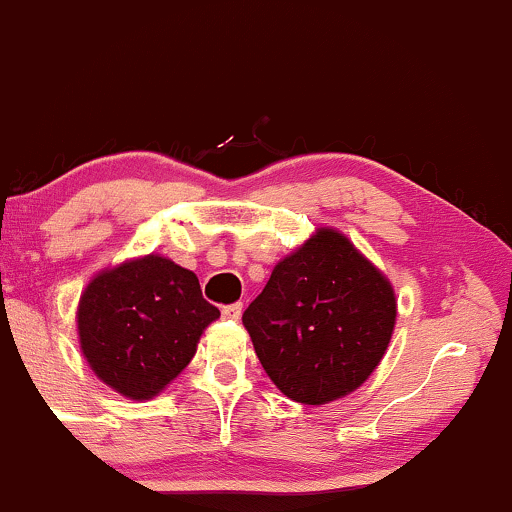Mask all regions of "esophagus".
<instances>
[{"label":"esophagus","mask_w":512,"mask_h":512,"mask_svg":"<svg viewBox=\"0 0 512 512\" xmlns=\"http://www.w3.org/2000/svg\"><path fill=\"white\" fill-rule=\"evenodd\" d=\"M241 314H243V304L241 302L226 304V307H222V316H224V319H229V321H238V319H241Z\"/></svg>","instance_id":"esophagus-1"}]
</instances>
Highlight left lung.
I'll return each mask as SVG.
<instances>
[{"label":"left lung","instance_id":"1","mask_svg":"<svg viewBox=\"0 0 512 512\" xmlns=\"http://www.w3.org/2000/svg\"><path fill=\"white\" fill-rule=\"evenodd\" d=\"M390 281L335 229H319L271 271L243 314L260 364L288 399L319 406L354 392L390 345Z\"/></svg>","mask_w":512,"mask_h":512}]
</instances>
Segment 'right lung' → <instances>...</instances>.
I'll list each match as a JSON object with an SVG mask.
<instances>
[{
  "label": "right lung",
  "instance_id": "obj_1",
  "mask_svg": "<svg viewBox=\"0 0 512 512\" xmlns=\"http://www.w3.org/2000/svg\"><path fill=\"white\" fill-rule=\"evenodd\" d=\"M217 316L193 271L146 255L92 278L77 307V333L84 359L103 383L141 401L189 366Z\"/></svg>",
  "mask_w": 512,
  "mask_h": 512
}]
</instances>
